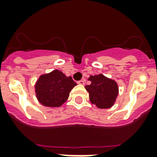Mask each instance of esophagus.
Wrapping results in <instances>:
<instances>
[{
    "label": "esophagus",
    "mask_w": 157,
    "mask_h": 157,
    "mask_svg": "<svg viewBox=\"0 0 157 157\" xmlns=\"http://www.w3.org/2000/svg\"><path fill=\"white\" fill-rule=\"evenodd\" d=\"M85 80H81V81H77V84H79V85H81V86H83V85H85Z\"/></svg>",
    "instance_id": "1"
}]
</instances>
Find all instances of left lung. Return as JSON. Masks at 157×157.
I'll return each mask as SVG.
<instances>
[{"instance_id": "left-lung-1", "label": "left lung", "mask_w": 157, "mask_h": 157, "mask_svg": "<svg viewBox=\"0 0 157 157\" xmlns=\"http://www.w3.org/2000/svg\"><path fill=\"white\" fill-rule=\"evenodd\" d=\"M90 85L86 86L91 103L100 109H108L115 104L119 94L118 84L103 74L90 76Z\"/></svg>"}]
</instances>
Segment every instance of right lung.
I'll list each match as a JSON object with an SVG mask.
<instances>
[{"instance_id": "right-lung-1", "label": "right lung", "mask_w": 157, "mask_h": 157, "mask_svg": "<svg viewBox=\"0 0 157 157\" xmlns=\"http://www.w3.org/2000/svg\"><path fill=\"white\" fill-rule=\"evenodd\" d=\"M77 84L71 76H67L59 70L41 74L35 83L37 101L47 107H60L69 97L70 91Z\"/></svg>"}]
</instances>
